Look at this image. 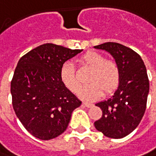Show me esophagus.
<instances>
[{"label":"esophagus","instance_id":"esophagus-1","mask_svg":"<svg viewBox=\"0 0 156 156\" xmlns=\"http://www.w3.org/2000/svg\"><path fill=\"white\" fill-rule=\"evenodd\" d=\"M83 105L87 107V108H91L93 107V104L92 103H89V102H83Z\"/></svg>","mask_w":156,"mask_h":156}]
</instances>
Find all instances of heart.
<instances>
[{"instance_id": "b5f03b06", "label": "heart", "mask_w": 156, "mask_h": 156, "mask_svg": "<svg viewBox=\"0 0 156 156\" xmlns=\"http://www.w3.org/2000/svg\"><path fill=\"white\" fill-rule=\"evenodd\" d=\"M80 62L92 69L88 78L90 83L78 90V96L85 101L97 100L106 93L113 92L118 87L120 81V69L119 65L97 52H89L82 56ZM60 77L61 82L72 92H77L80 87V82L74 69L73 65L66 61L60 67Z\"/></svg>"}]
</instances>
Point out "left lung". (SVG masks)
<instances>
[{"label":"left lung","instance_id":"8db88e82","mask_svg":"<svg viewBox=\"0 0 156 156\" xmlns=\"http://www.w3.org/2000/svg\"><path fill=\"white\" fill-rule=\"evenodd\" d=\"M110 53L120 69V81L114 96L96 103L102 111L94 123L97 131L111 138H122L139 125L146 110L149 82L141 56L117 42L95 46Z\"/></svg>","mask_w":156,"mask_h":156}]
</instances>
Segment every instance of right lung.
Segmentation results:
<instances>
[{
    "mask_svg": "<svg viewBox=\"0 0 156 156\" xmlns=\"http://www.w3.org/2000/svg\"><path fill=\"white\" fill-rule=\"evenodd\" d=\"M82 50L45 43L19 60L11 81L12 108L35 137L49 140L60 136L68 126L73 111L82 103L60 77L62 64Z\"/></svg>",
    "mask_w": 156,
    "mask_h": 156,
    "instance_id": "obj_1",
    "label": "right lung"
}]
</instances>
